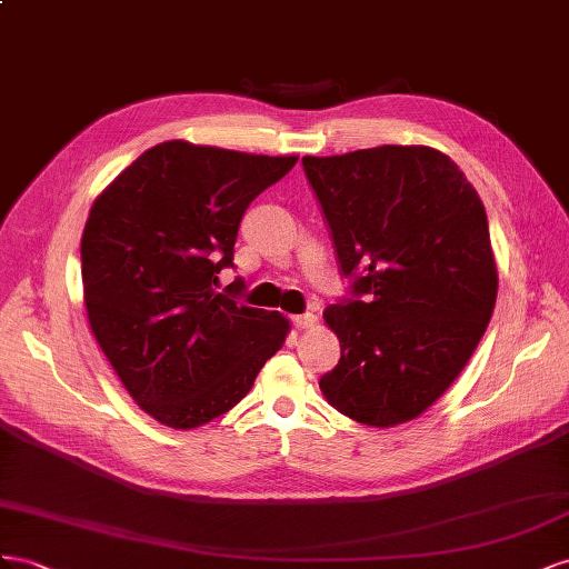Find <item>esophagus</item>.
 <instances>
[{
  "label": "esophagus",
  "mask_w": 569,
  "mask_h": 569,
  "mask_svg": "<svg viewBox=\"0 0 569 569\" xmlns=\"http://www.w3.org/2000/svg\"><path fill=\"white\" fill-rule=\"evenodd\" d=\"M293 321V327L296 329H312V327H317V315H312V312H305V315H298V317H293L290 319Z\"/></svg>",
  "instance_id": "34e87169"
}]
</instances>
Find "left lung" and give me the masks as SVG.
Returning <instances> with one entry per match:
<instances>
[{
  "mask_svg": "<svg viewBox=\"0 0 569 569\" xmlns=\"http://www.w3.org/2000/svg\"><path fill=\"white\" fill-rule=\"evenodd\" d=\"M350 298L323 310L340 340L319 379L367 427L419 417L458 379L489 327L498 269L489 219L456 161L425 144L302 157Z\"/></svg>",
  "mask_w": 569,
  "mask_h": 569,
  "instance_id": "8db88e82",
  "label": "left lung"
}]
</instances>
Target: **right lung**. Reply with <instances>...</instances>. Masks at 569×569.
Segmentation results:
<instances>
[{
  "label": "right lung",
  "mask_w": 569,
  "mask_h": 569,
  "mask_svg": "<svg viewBox=\"0 0 569 569\" xmlns=\"http://www.w3.org/2000/svg\"><path fill=\"white\" fill-rule=\"evenodd\" d=\"M298 157L159 142L94 200L80 240L92 336L140 410L194 429L250 393L290 323L236 300L238 226Z\"/></svg>",
  "instance_id": "1"
}]
</instances>
